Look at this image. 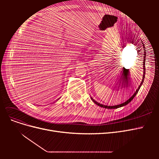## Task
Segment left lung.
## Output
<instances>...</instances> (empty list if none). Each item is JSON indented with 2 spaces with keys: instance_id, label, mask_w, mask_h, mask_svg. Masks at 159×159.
<instances>
[{
  "instance_id": "left-lung-1",
  "label": "left lung",
  "mask_w": 159,
  "mask_h": 159,
  "mask_svg": "<svg viewBox=\"0 0 159 159\" xmlns=\"http://www.w3.org/2000/svg\"><path fill=\"white\" fill-rule=\"evenodd\" d=\"M143 41H141V42H139L140 43V44H139V45H140L141 44H142L141 45V46H142L143 48H143V50H144V57H143V80H142V81H141V83L140 84V85L139 86V88H137V89L136 90V91L135 92H134V93L131 96V98H130L127 102H124V103H121V104H119V105H113V106H107V105H103V104H100L99 103H98V102H96V101H95L92 98H91V100L93 101V102L96 104V105H98V106H100V107H103V108H105V109H117V108H119V107H123V106H124V105H127L129 102H131V101H132V99L134 98V96H135L136 95H137V93H138V91H139V89H140V88H141V86L142 85V84H143V81H144V79H145V58H146V50H145V44H143V43L142 42ZM141 46H139V47H141ZM139 48V47H138Z\"/></svg>"
}]
</instances>
